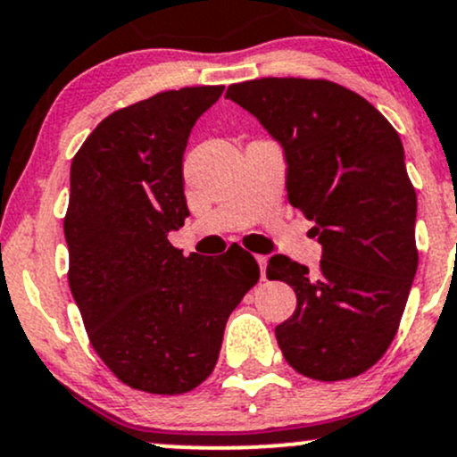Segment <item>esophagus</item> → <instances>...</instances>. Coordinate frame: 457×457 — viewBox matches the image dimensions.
Wrapping results in <instances>:
<instances>
[{"label": "esophagus", "instance_id": "34e87169", "mask_svg": "<svg viewBox=\"0 0 457 457\" xmlns=\"http://www.w3.org/2000/svg\"><path fill=\"white\" fill-rule=\"evenodd\" d=\"M267 256H262V254H259L256 256V262H259V267H261V278L262 280H267Z\"/></svg>", "mask_w": 457, "mask_h": 457}]
</instances>
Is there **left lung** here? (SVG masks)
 <instances>
[{
	"label": "left lung",
	"mask_w": 457,
	"mask_h": 457,
	"mask_svg": "<svg viewBox=\"0 0 457 457\" xmlns=\"http://www.w3.org/2000/svg\"><path fill=\"white\" fill-rule=\"evenodd\" d=\"M237 102L282 145L288 203L314 222L316 273L284 254L270 280L297 295L276 327L284 359L303 377H359L385 355L417 273V195L398 132L355 91L325 79L235 83Z\"/></svg>",
	"instance_id": "1"
}]
</instances>
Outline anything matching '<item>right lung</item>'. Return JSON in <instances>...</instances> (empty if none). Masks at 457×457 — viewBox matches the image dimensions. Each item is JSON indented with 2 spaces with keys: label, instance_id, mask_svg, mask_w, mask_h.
Here are the masks:
<instances>
[{
  "label": "right lung",
  "instance_id": "add662e5",
  "mask_svg": "<svg viewBox=\"0 0 457 457\" xmlns=\"http://www.w3.org/2000/svg\"><path fill=\"white\" fill-rule=\"evenodd\" d=\"M224 85L155 94L102 120L70 166L68 282L89 342L128 387L177 395L216 368L224 327L259 282L239 245L184 256V152Z\"/></svg>",
  "mask_w": 457,
  "mask_h": 457
}]
</instances>
